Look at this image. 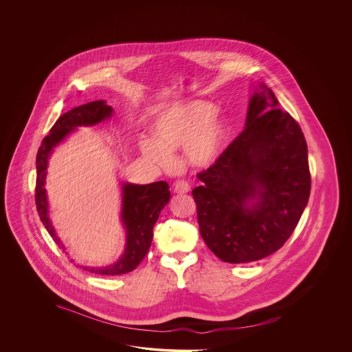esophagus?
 <instances>
[{
  "instance_id": "1",
  "label": "esophagus",
  "mask_w": 352,
  "mask_h": 352,
  "mask_svg": "<svg viewBox=\"0 0 352 352\" xmlns=\"http://www.w3.org/2000/svg\"><path fill=\"white\" fill-rule=\"evenodd\" d=\"M190 191V185L187 184L186 181H177L173 185V192L175 194H186Z\"/></svg>"
}]
</instances>
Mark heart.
<instances>
[{
	"label": "heart",
	"instance_id": "obj_1",
	"mask_svg": "<svg viewBox=\"0 0 352 352\" xmlns=\"http://www.w3.org/2000/svg\"><path fill=\"white\" fill-rule=\"evenodd\" d=\"M230 132L229 120L206 100H188L158 113L152 123L153 138L141 141L143 156L170 170L173 152L184 148L187 164L208 168L221 156Z\"/></svg>",
	"mask_w": 352,
	"mask_h": 352
}]
</instances>
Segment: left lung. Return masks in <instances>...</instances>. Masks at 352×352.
Instances as JSON below:
<instances>
[{
	"label": "left lung",
	"instance_id": "left-lung-1",
	"mask_svg": "<svg viewBox=\"0 0 352 352\" xmlns=\"http://www.w3.org/2000/svg\"><path fill=\"white\" fill-rule=\"evenodd\" d=\"M192 190L202 239L226 263L277 252L298 224L311 192L300 127L265 84L255 85L245 128Z\"/></svg>",
	"mask_w": 352,
	"mask_h": 352
}]
</instances>
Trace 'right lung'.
<instances>
[{"label":"right lung","instance_id":"1","mask_svg":"<svg viewBox=\"0 0 352 352\" xmlns=\"http://www.w3.org/2000/svg\"><path fill=\"white\" fill-rule=\"evenodd\" d=\"M113 108L105 100H94L87 104L75 107L64 113L55 122L50 133L43 140L36 156V194L35 202L38 217L52 235L54 241L65 252V245L61 243L54 229L49 217V201L46 195V176L49 160L55 147L65 141L78 127L96 126L112 117ZM170 190L166 181H157L147 185H135L122 182V209L120 223L126 230V245L117 262L105 267H84L82 270L102 276H120L137 268L147 254L153 238V226L160 217V212L170 201ZM73 262V259H72Z\"/></svg>","mask_w":352,"mask_h":352}]
</instances>
